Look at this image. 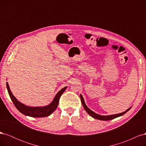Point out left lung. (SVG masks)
I'll list each match as a JSON object with an SVG mask.
<instances>
[{
  "mask_svg": "<svg viewBox=\"0 0 146 146\" xmlns=\"http://www.w3.org/2000/svg\"><path fill=\"white\" fill-rule=\"evenodd\" d=\"M80 99H81V101H82V104L83 105V107L84 108V109L85 110V111L90 114V115L94 119H99V120H101V121H109V120H111V119H113L114 118H116L117 117L121 116L122 115H123L125 113H127L128 111H129L130 110V108L131 107H130L129 108H128L126 111H125L124 112H122L121 113H119V114H112V115H108V116H104V115H100V114H97L96 113H94V111H92V110H91L89 108H88L85 101H84V99L83 98V96L82 94L80 95Z\"/></svg>",
  "mask_w": 146,
  "mask_h": 146,
  "instance_id": "1",
  "label": "left lung"
}]
</instances>
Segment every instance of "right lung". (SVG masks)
Wrapping results in <instances>:
<instances>
[{
    "instance_id": "obj_1",
    "label": "right lung",
    "mask_w": 146,
    "mask_h": 146,
    "mask_svg": "<svg viewBox=\"0 0 146 146\" xmlns=\"http://www.w3.org/2000/svg\"><path fill=\"white\" fill-rule=\"evenodd\" d=\"M7 88L8 94H9V96L13 104H14L16 108L21 113H23L25 116L33 117H43L50 116L56 109L58 105L60 97L66 90V88H67V86H65L62 88L56 94L52 102L49 105L44 106V107H29V106H27L22 104L19 101L17 100V99L12 94L8 82H7Z\"/></svg>"
}]
</instances>
